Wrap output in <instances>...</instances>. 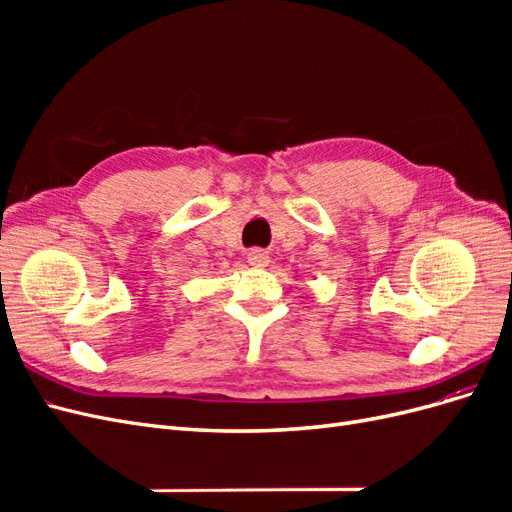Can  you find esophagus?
Wrapping results in <instances>:
<instances>
[{
    "mask_svg": "<svg viewBox=\"0 0 512 512\" xmlns=\"http://www.w3.org/2000/svg\"><path fill=\"white\" fill-rule=\"evenodd\" d=\"M247 260H250V265H256V267H265L267 262H269V252H265V250H250L247 252Z\"/></svg>",
    "mask_w": 512,
    "mask_h": 512,
    "instance_id": "34e87169",
    "label": "esophagus"
}]
</instances>
